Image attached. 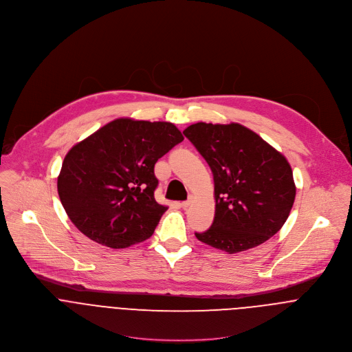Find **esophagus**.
I'll list each match as a JSON object with an SVG mask.
<instances>
[{
  "instance_id": "esophagus-1",
  "label": "esophagus",
  "mask_w": 352,
  "mask_h": 352,
  "mask_svg": "<svg viewBox=\"0 0 352 352\" xmlns=\"http://www.w3.org/2000/svg\"><path fill=\"white\" fill-rule=\"evenodd\" d=\"M191 202H192V195H190L187 201H183V202H180V208L186 209V208H188V206L191 205Z\"/></svg>"
}]
</instances>
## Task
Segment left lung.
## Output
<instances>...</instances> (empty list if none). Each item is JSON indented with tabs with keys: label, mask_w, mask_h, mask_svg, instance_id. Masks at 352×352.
<instances>
[{
	"label": "left lung",
	"mask_w": 352,
	"mask_h": 352,
	"mask_svg": "<svg viewBox=\"0 0 352 352\" xmlns=\"http://www.w3.org/2000/svg\"><path fill=\"white\" fill-rule=\"evenodd\" d=\"M214 180V219L195 236L230 254L275 235L292 210L296 186L287 160L239 124L197 122L183 131Z\"/></svg>",
	"instance_id": "1"
}]
</instances>
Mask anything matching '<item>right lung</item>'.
<instances>
[{"instance_id":"1","label":"right lung","mask_w":352,"mask_h":352,"mask_svg":"<svg viewBox=\"0 0 352 352\" xmlns=\"http://www.w3.org/2000/svg\"><path fill=\"white\" fill-rule=\"evenodd\" d=\"M183 139L170 122L118 118L73 146L58 177L73 224L114 249L150 238L168 209L154 198V165Z\"/></svg>"}]
</instances>
